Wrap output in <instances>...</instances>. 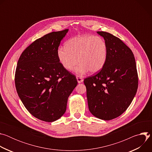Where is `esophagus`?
I'll use <instances>...</instances> for the list:
<instances>
[{
  "label": "esophagus",
  "mask_w": 152,
  "mask_h": 152,
  "mask_svg": "<svg viewBox=\"0 0 152 152\" xmlns=\"http://www.w3.org/2000/svg\"><path fill=\"white\" fill-rule=\"evenodd\" d=\"M76 79H77V80L78 83H82L83 82V79L81 77L79 76H76Z\"/></svg>",
  "instance_id": "obj_1"
}]
</instances>
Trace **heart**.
Returning a JSON list of instances; mask_svg holds the SVG:
<instances>
[{
  "instance_id": "heart-1",
  "label": "heart",
  "mask_w": 152,
  "mask_h": 152,
  "mask_svg": "<svg viewBox=\"0 0 152 152\" xmlns=\"http://www.w3.org/2000/svg\"><path fill=\"white\" fill-rule=\"evenodd\" d=\"M107 55L105 41L100 37L91 35H77L70 38L66 46H60L57 50L58 59L63 67L72 70L77 64L74 72L85 75L99 72L104 67Z\"/></svg>"
}]
</instances>
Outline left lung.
Here are the masks:
<instances>
[{
	"mask_svg": "<svg viewBox=\"0 0 152 152\" xmlns=\"http://www.w3.org/2000/svg\"><path fill=\"white\" fill-rule=\"evenodd\" d=\"M97 32L107 45L106 61L97 74L83 82L90 113L110 120L121 115L132 102L138 89V73L131 49L110 33Z\"/></svg>",
	"mask_w": 152,
	"mask_h": 152,
	"instance_id": "obj_1",
	"label": "left lung"
}]
</instances>
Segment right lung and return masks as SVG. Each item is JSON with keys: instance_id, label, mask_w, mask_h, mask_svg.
Here are the masks:
<instances>
[{"instance_id": "obj_1", "label": "right lung", "mask_w": 152, "mask_h": 152, "mask_svg": "<svg viewBox=\"0 0 152 152\" xmlns=\"http://www.w3.org/2000/svg\"><path fill=\"white\" fill-rule=\"evenodd\" d=\"M69 29L36 39L21 53L15 84L26 110L35 118L52 122L66 111L69 96L77 85L76 76L59 62L57 50Z\"/></svg>"}]
</instances>
